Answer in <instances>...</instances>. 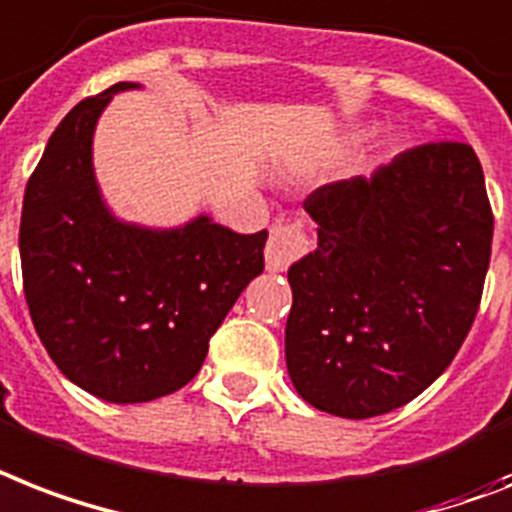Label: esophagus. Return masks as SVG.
<instances>
[{
  "label": "esophagus",
  "instance_id": "esophagus-1",
  "mask_svg": "<svg viewBox=\"0 0 512 512\" xmlns=\"http://www.w3.org/2000/svg\"><path fill=\"white\" fill-rule=\"evenodd\" d=\"M310 252V239L299 220H276L265 244V265L268 270H286L294 260Z\"/></svg>",
  "mask_w": 512,
  "mask_h": 512
}]
</instances>
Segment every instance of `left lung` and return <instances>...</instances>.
Listing matches in <instances>:
<instances>
[{
    "instance_id": "1",
    "label": "left lung",
    "mask_w": 512,
    "mask_h": 512,
    "mask_svg": "<svg viewBox=\"0 0 512 512\" xmlns=\"http://www.w3.org/2000/svg\"><path fill=\"white\" fill-rule=\"evenodd\" d=\"M318 249L289 268L286 368L323 413L373 418L447 371L471 331L494 215L471 144L405 149L315 189Z\"/></svg>"
}]
</instances>
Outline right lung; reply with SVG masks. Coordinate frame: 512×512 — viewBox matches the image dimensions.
Returning a JSON list of instances; mask_svg holds the SVG:
<instances>
[{
    "label": "right lung",
    "mask_w": 512,
    "mask_h": 512,
    "mask_svg": "<svg viewBox=\"0 0 512 512\" xmlns=\"http://www.w3.org/2000/svg\"><path fill=\"white\" fill-rule=\"evenodd\" d=\"M120 81L78 102L28 178L20 263L31 321L65 376L107 402L178 392L205 363L239 294L265 268L268 231L207 215L170 231L123 223L99 194L91 139Z\"/></svg>",
    "instance_id": "1"
}]
</instances>
